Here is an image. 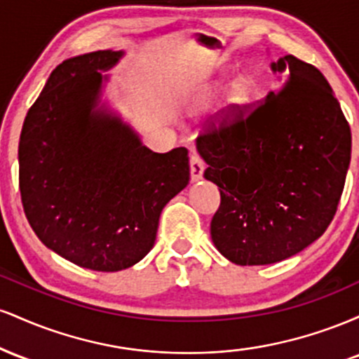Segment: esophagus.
I'll use <instances>...</instances> for the list:
<instances>
[{
	"instance_id": "obj_1",
	"label": "esophagus",
	"mask_w": 359,
	"mask_h": 359,
	"mask_svg": "<svg viewBox=\"0 0 359 359\" xmlns=\"http://www.w3.org/2000/svg\"><path fill=\"white\" fill-rule=\"evenodd\" d=\"M204 168H205L204 160L196 154L191 155V177H192L194 182H197V180L203 179Z\"/></svg>"
}]
</instances>
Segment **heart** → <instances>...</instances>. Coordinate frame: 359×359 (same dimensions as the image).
<instances>
[{"instance_id":"1","label":"heart","mask_w":359,"mask_h":359,"mask_svg":"<svg viewBox=\"0 0 359 359\" xmlns=\"http://www.w3.org/2000/svg\"><path fill=\"white\" fill-rule=\"evenodd\" d=\"M222 89V86H216L212 89V94H217ZM251 96H253V89H251V84L248 81H238L229 88L228 90V101H226V106L231 113H240L250 104Z\"/></svg>"}]
</instances>
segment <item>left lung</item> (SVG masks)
I'll return each mask as SVG.
<instances>
[{
	"mask_svg": "<svg viewBox=\"0 0 359 359\" xmlns=\"http://www.w3.org/2000/svg\"><path fill=\"white\" fill-rule=\"evenodd\" d=\"M271 71L277 90L197 137L204 177L221 192L212 243L243 266L282 262L323 236L351 160V130L323 74L294 55Z\"/></svg>",
	"mask_w": 359,
	"mask_h": 359,
	"instance_id": "obj_1",
	"label": "left lung"
}]
</instances>
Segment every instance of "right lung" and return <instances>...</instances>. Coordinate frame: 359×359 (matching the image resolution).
Listing matches in <instances>:
<instances>
[{
  "label": "right lung",
  "mask_w": 359,
  "mask_h": 359,
  "mask_svg": "<svg viewBox=\"0 0 359 359\" xmlns=\"http://www.w3.org/2000/svg\"><path fill=\"white\" fill-rule=\"evenodd\" d=\"M123 52L97 50L53 69L20 135V192L39 240L82 269L125 270L154 248L162 209L189 184V151L155 154L97 108Z\"/></svg>",
  "instance_id": "right-lung-1"
}]
</instances>
